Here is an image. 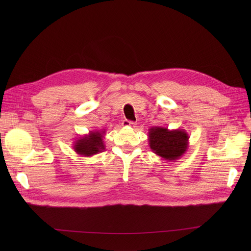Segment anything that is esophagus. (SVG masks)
<instances>
[{"label": "esophagus", "mask_w": 251, "mask_h": 251, "mask_svg": "<svg viewBox=\"0 0 251 251\" xmlns=\"http://www.w3.org/2000/svg\"><path fill=\"white\" fill-rule=\"evenodd\" d=\"M122 125L124 127H134L135 126V123L134 122H131V121H128V120H124Z\"/></svg>", "instance_id": "34e87169"}]
</instances>
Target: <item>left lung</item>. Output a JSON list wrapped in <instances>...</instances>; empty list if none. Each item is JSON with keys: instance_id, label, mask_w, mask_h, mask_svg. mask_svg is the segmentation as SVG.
Listing matches in <instances>:
<instances>
[{"instance_id": "obj_1", "label": "left lung", "mask_w": 251, "mask_h": 251, "mask_svg": "<svg viewBox=\"0 0 251 251\" xmlns=\"http://www.w3.org/2000/svg\"><path fill=\"white\" fill-rule=\"evenodd\" d=\"M149 144L152 152L163 160L174 162L188 150L189 135L184 129L153 126L149 129Z\"/></svg>"}]
</instances>
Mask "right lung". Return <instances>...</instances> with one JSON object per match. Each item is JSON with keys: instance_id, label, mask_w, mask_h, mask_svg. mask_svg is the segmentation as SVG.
Instances as JSON below:
<instances>
[{"instance_id": "obj_1", "label": "right lung", "mask_w": 251, "mask_h": 251, "mask_svg": "<svg viewBox=\"0 0 251 251\" xmlns=\"http://www.w3.org/2000/svg\"><path fill=\"white\" fill-rule=\"evenodd\" d=\"M104 129L89 131L88 134L76 138L73 142V150L77 154L84 157H89L101 152L104 150Z\"/></svg>"}]
</instances>
